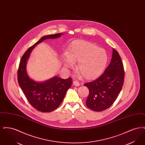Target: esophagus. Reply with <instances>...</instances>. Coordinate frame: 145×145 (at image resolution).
I'll list each match as a JSON object with an SVG mask.
<instances>
[{"mask_svg":"<svg viewBox=\"0 0 145 145\" xmlns=\"http://www.w3.org/2000/svg\"><path fill=\"white\" fill-rule=\"evenodd\" d=\"M73 85H74V86H78L80 84H79V83L78 82H77V81H76V80H74V81H73Z\"/></svg>","mask_w":145,"mask_h":145,"instance_id":"1","label":"esophagus"}]
</instances>
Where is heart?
Here are the masks:
<instances>
[{
    "instance_id": "heart-1",
    "label": "heart",
    "mask_w": 145,
    "mask_h": 145,
    "mask_svg": "<svg viewBox=\"0 0 145 145\" xmlns=\"http://www.w3.org/2000/svg\"><path fill=\"white\" fill-rule=\"evenodd\" d=\"M67 57L63 59L67 68L73 66V62H77L76 69L84 78L93 80L103 73L108 62L106 51L90 42L76 41L69 46Z\"/></svg>"
}]
</instances>
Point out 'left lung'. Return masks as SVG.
I'll use <instances>...</instances> for the list:
<instances>
[{
  "label": "left lung",
  "mask_w": 145,
  "mask_h": 145,
  "mask_svg": "<svg viewBox=\"0 0 145 145\" xmlns=\"http://www.w3.org/2000/svg\"><path fill=\"white\" fill-rule=\"evenodd\" d=\"M124 78L123 62L117 50L113 49L110 63L103 73L94 81L84 84L89 90L86 106L95 111L109 108L122 89Z\"/></svg>",
  "instance_id": "obj_1"
}]
</instances>
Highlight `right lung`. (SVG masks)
Masks as SVG:
<instances>
[{
  "label": "right lung",
  "mask_w": 145,
  "mask_h": 145,
  "mask_svg": "<svg viewBox=\"0 0 145 145\" xmlns=\"http://www.w3.org/2000/svg\"><path fill=\"white\" fill-rule=\"evenodd\" d=\"M61 35V33H58L42 37L25 52L18 67L17 79L22 90L30 104L37 110L43 112H51L59 106L71 86L72 79L69 78L64 79L55 76L43 82H36L28 76L27 62L30 53L37 44L46 39L57 38Z\"/></svg>",
  "instance_id": "add662e5"
}]
</instances>
